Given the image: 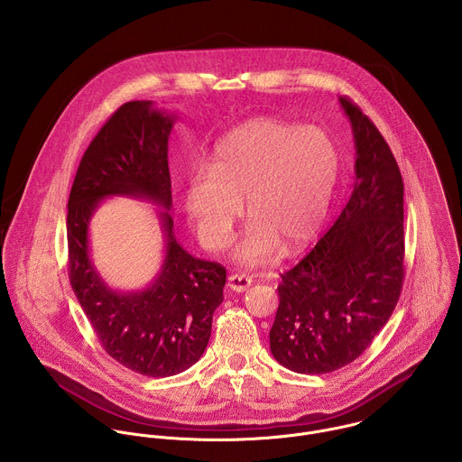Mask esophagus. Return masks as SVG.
I'll use <instances>...</instances> for the list:
<instances>
[{"instance_id":"obj_1","label":"esophagus","mask_w":462,"mask_h":462,"mask_svg":"<svg viewBox=\"0 0 462 462\" xmlns=\"http://www.w3.org/2000/svg\"><path fill=\"white\" fill-rule=\"evenodd\" d=\"M253 280L247 274H231L227 278V287L235 292H245L251 287Z\"/></svg>"}]
</instances>
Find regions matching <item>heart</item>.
<instances>
[{
	"mask_svg": "<svg viewBox=\"0 0 462 462\" xmlns=\"http://www.w3.org/2000/svg\"><path fill=\"white\" fill-rule=\"evenodd\" d=\"M338 177L340 152L326 131L254 118L217 143L209 173L188 179L184 208L202 245L217 251L229 242L247 199L253 222L235 258L262 263L282 244L300 251L319 233Z\"/></svg>",
	"mask_w": 462,
	"mask_h": 462,
	"instance_id": "obj_1",
	"label": "heart"
}]
</instances>
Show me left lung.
<instances>
[{
  "mask_svg": "<svg viewBox=\"0 0 462 462\" xmlns=\"http://www.w3.org/2000/svg\"><path fill=\"white\" fill-rule=\"evenodd\" d=\"M355 149V188L307 256L282 274L271 328L274 358L324 374L356 360L393 315L405 278L403 179L376 125L340 97Z\"/></svg>",
  "mask_w": 462,
  "mask_h": 462,
  "instance_id": "8db88e82",
  "label": "left lung"
}]
</instances>
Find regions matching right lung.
<instances>
[{
    "label": "right lung",
    "mask_w": 462,
    "mask_h": 462,
    "mask_svg": "<svg viewBox=\"0 0 462 462\" xmlns=\"http://www.w3.org/2000/svg\"><path fill=\"white\" fill-rule=\"evenodd\" d=\"M175 116L152 102L124 104L82 155L68 200V271L73 292L102 347L143 376L186 371L204 353L211 320L222 303L226 269L193 258L173 236L168 136ZM111 194L143 196L162 205L167 256L155 283L143 293H116L88 260L87 229L97 202Z\"/></svg>",
    "instance_id": "1"
}]
</instances>
